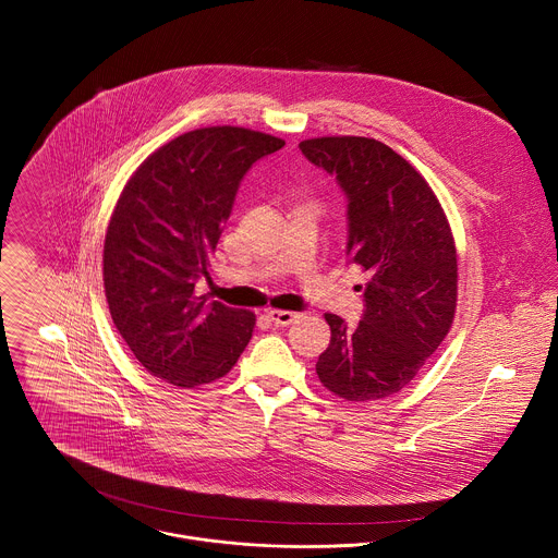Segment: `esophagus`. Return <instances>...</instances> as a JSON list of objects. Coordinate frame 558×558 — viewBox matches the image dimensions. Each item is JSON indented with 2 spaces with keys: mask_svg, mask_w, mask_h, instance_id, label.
Returning <instances> with one entry per match:
<instances>
[{
  "mask_svg": "<svg viewBox=\"0 0 558 558\" xmlns=\"http://www.w3.org/2000/svg\"><path fill=\"white\" fill-rule=\"evenodd\" d=\"M267 315L271 317V323L278 325V327H287V325H293L300 313L298 311H282V308H269Z\"/></svg>",
  "mask_w": 558,
  "mask_h": 558,
  "instance_id": "34e87169",
  "label": "esophagus"
}]
</instances>
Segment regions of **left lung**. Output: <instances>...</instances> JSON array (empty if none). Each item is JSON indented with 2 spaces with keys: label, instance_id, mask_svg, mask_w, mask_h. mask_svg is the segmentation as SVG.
<instances>
[{
  "label": "left lung",
  "instance_id": "8db88e82",
  "mask_svg": "<svg viewBox=\"0 0 558 558\" xmlns=\"http://www.w3.org/2000/svg\"><path fill=\"white\" fill-rule=\"evenodd\" d=\"M347 196L349 263L368 274L357 327L327 313L331 342L315 364L349 402L402 390L446 338L457 306V252L446 214L415 168L366 136L300 143Z\"/></svg>",
  "mask_w": 558,
  "mask_h": 558
}]
</instances>
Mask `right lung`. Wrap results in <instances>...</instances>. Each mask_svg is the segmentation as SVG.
Here are the masks:
<instances>
[{
	"label": "right lung",
	"instance_id": "right-lung-1",
	"mask_svg": "<svg viewBox=\"0 0 558 558\" xmlns=\"http://www.w3.org/2000/svg\"><path fill=\"white\" fill-rule=\"evenodd\" d=\"M282 138L245 128H201L158 147L123 187L104 245L112 323L134 357L174 386L231 371L256 315L207 302L194 287L231 214L241 181Z\"/></svg>",
	"mask_w": 558,
	"mask_h": 558
}]
</instances>
